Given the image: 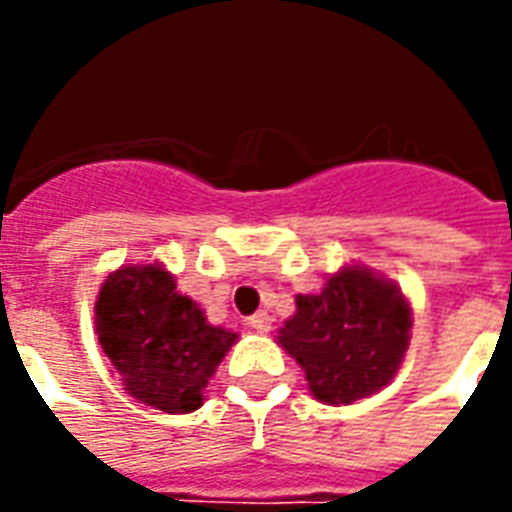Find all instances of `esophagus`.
<instances>
[{
  "instance_id": "34e87169",
  "label": "esophagus",
  "mask_w": 512,
  "mask_h": 512,
  "mask_svg": "<svg viewBox=\"0 0 512 512\" xmlns=\"http://www.w3.org/2000/svg\"><path fill=\"white\" fill-rule=\"evenodd\" d=\"M246 323H249V326H252V329H255V332H268V329H271V315H268L266 310H260V312H255V315H249V318H246Z\"/></svg>"
}]
</instances>
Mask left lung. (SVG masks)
I'll use <instances>...</instances> for the list:
<instances>
[{
	"mask_svg": "<svg viewBox=\"0 0 512 512\" xmlns=\"http://www.w3.org/2000/svg\"><path fill=\"white\" fill-rule=\"evenodd\" d=\"M411 332V307L395 282L365 266H345L321 293L296 296V315L277 343L304 370L310 392L348 406L395 378Z\"/></svg>",
	"mask_w": 512,
	"mask_h": 512,
	"instance_id": "1",
	"label": "left lung"
}]
</instances>
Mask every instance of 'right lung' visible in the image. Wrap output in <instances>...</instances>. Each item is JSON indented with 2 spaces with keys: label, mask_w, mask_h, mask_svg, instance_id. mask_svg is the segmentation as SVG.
Listing matches in <instances>:
<instances>
[{
  "label": "right lung",
  "mask_w": 512,
  "mask_h": 512,
  "mask_svg": "<svg viewBox=\"0 0 512 512\" xmlns=\"http://www.w3.org/2000/svg\"><path fill=\"white\" fill-rule=\"evenodd\" d=\"M95 332L128 395L167 414L202 406V389L238 337L211 326L158 263L123 266L106 277Z\"/></svg>",
  "instance_id": "add662e5"
}]
</instances>
